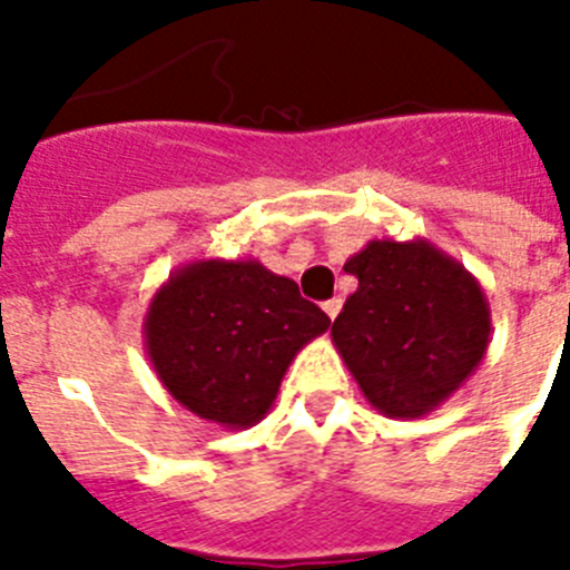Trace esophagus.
Listing matches in <instances>:
<instances>
[{"label": "esophagus", "instance_id": "34e87169", "mask_svg": "<svg viewBox=\"0 0 570 570\" xmlns=\"http://www.w3.org/2000/svg\"><path fill=\"white\" fill-rule=\"evenodd\" d=\"M340 308H342V299H340V296H334V299H328V302H322V311H325V314H328L331 320H336V314H340Z\"/></svg>", "mask_w": 570, "mask_h": 570}]
</instances>
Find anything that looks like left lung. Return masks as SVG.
Masks as SVG:
<instances>
[{"label": "left lung", "mask_w": 570, "mask_h": 570, "mask_svg": "<svg viewBox=\"0 0 570 570\" xmlns=\"http://www.w3.org/2000/svg\"><path fill=\"white\" fill-rule=\"evenodd\" d=\"M345 271L360 288L331 328L336 351L376 411L425 416L485 356L491 311L480 282L425 239H371Z\"/></svg>", "instance_id": "1"}]
</instances>
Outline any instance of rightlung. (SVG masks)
Listing matches in <instances>:
<instances>
[{
	"instance_id": "1",
	"label": "right lung",
	"mask_w": 570,
	"mask_h": 570,
	"mask_svg": "<svg viewBox=\"0 0 570 570\" xmlns=\"http://www.w3.org/2000/svg\"><path fill=\"white\" fill-rule=\"evenodd\" d=\"M328 314L256 259L190 262L150 299L145 347L179 405L223 428L268 414L279 382Z\"/></svg>"
}]
</instances>
